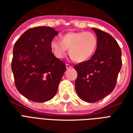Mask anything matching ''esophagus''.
I'll return each instance as SVG.
<instances>
[{
    "label": "esophagus",
    "instance_id": "obj_1",
    "mask_svg": "<svg viewBox=\"0 0 133 133\" xmlns=\"http://www.w3.org/2000/svg\"><path fill=\"white\" fill-rule=\"evenodd\" d=\"M72 68V65H70L69 64H66V68L67 69H69V68Z\"/></svg>",
    "mask_w": 133,
    "mask_h": 133
}]
</instances>
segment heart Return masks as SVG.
<instances>
[{"label":"heart","mask_w":133,"mask_h":133,"mask_svg":"<svg viewBox=\"0 0 133 133\" xmlns=\"http://www.w3.org/2000/svg\"><path fill=\"white\" fill-rule=\"evenodd\" d=\"M98 45L97 37L89 31L69 32L62 36L61 41L53 39L50 48L58 59H63L69 49L70 55L76 62H84L94 54Z\"/></svg>","instance_id":"heart-1"}]
</instances>
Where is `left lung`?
<instances>
[{
  "instance_id": "obj_1",
  "label": "left lung",
  "mask_w": 133,
  "mask_h": 133,
  "mask_svg": "<svg viewBox=\"0 0 133 133\" xmlns=\"http://www.w3.org/2000/svg\"><path fill=\"white\" fill-rule=\"evenodd\" d=\"M97 35L98 45L90 60L75 65L78 72L75 86L81 100L95 103L114 90L122 66L121 49L109 33L92 28Z\"/></svg>"
}]
</instances>
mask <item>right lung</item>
Returning <instances> with one entry per match:
<instances>
[{
  "instance_id": "right-lung-1",
  "label": "right lung",
  "mask_w": 133,
  "mask_h": 133,
  "mask_svg": "<svg viewBox=\"0 0 133 133\" xmlns=\"http://www.w3.org/2000/svg\"><path fill=\"white\" fill-rule=\"evenodd\" d=\"M58 34L51 27L32 28L15 43L11 63L15 85L31 101L51 100L66 70L65 64L52 54L50 48V42Z\"/></svg>"
}]
</instances>
